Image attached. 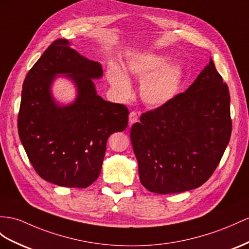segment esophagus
Wrapping results in <instances>:
<instances>
[{"mask_svg": "<svg viewBox=\"0 0 249 249\" xmlns=\"http://www.w3.org/2000/svg\"><path fill=\"white\" fill-rule=\"evenodd\" d=\"M136 122H138V114L136 111H131L129 113V127L132 126Z\"/></svg>", "mask_w": 249, "mask_h": 249, "instance_id": "esophagus-1", "label": "esophagus"}]
</instances>
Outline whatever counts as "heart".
<instances>
[{
    "instance_id": "heart-1",
    "label": "heart",
    "mask_w": 249,
    "mask_h": 249,
    "mask_svg": "<svg viewBox=\"0 0 249 249\" xmlns=\"http://www.w3.org/2000/svg\"><path fill=\"white\" fill-rule=\"evenodd\" d=\"M170 55L148 53L135 55L126 63L123 70L111 67L108 81L121 98L131 94V84L127 76L143 80L140 88L141 98L150 106H163L173 100L179 91L184 76L181 63H169Z\"/></svg>"
}]
</instances>
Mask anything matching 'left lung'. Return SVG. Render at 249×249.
Here are the masks:
<instances>
[{"mask_svg": "<svg viewBox=\"0 0 249 249\" xmlns=\"http://www.w3.org/2000/svg\"><path fill=\"white\" fill-rule=\"evenodd\" d=\"M231 135L229 90L210 59L185 92L132 125L140 181L163 195L200 187L219 165Z\"/></svg>", "mask_w": 249, "mask_h": 249, "instance_id": "8db88e82", "label": "left lung"}]
</instances>
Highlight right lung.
Instances as JSON below:
<instances>
[{"instance_id": "obj_1", "label": "right lung", "mask_w": 249, "mask_h": 249, "mask_svg": "<svg viewBox=\"0 0 249 249\" xmlns=\"http://www.w3.org/2000/svg\"><path fill=\"white\" fill-rule=\"evenodd\" d=\"M103 75L99 62L88 60L55 40L29 70L23 83L18 137L42 179L63 187L85 188L98 179L106 143L123 131L129 111L98 95L93 80ZM63 76L77 90L72 104L62 106L52 95L54 80Z\"/></svg>"}]
</instances>
